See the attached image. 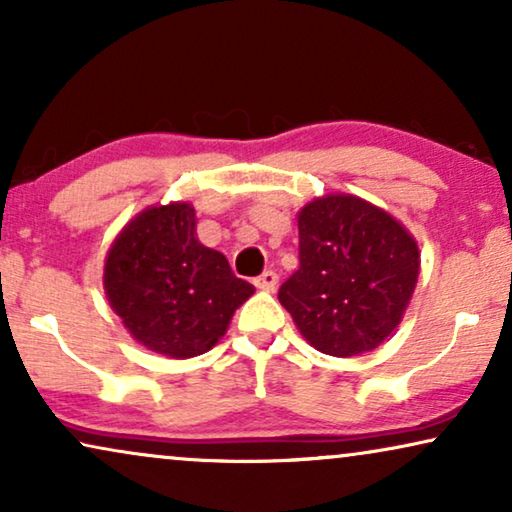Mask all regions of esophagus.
I'll list each match as a JSON object with an SVG mask.
<instances>
[{
	"label": "esophagus",
	"instance_id": "34e87169",
	"mask_svg": "<svg viewBox=\"0 0 512 512\" xmlns=\"http://www.w3.org/2000/svg\"><path fill=\"white\" fill-rule=\"evenodd\" d=\"M254 286H256V289H263V291H275V286H277V272L265 270L263 275H258V277L254 279Z\"/></svg>",
	"mask_w": 512,
	"mask_h": 512
}]
</instances>
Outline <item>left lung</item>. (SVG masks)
Wrapping results in <instances>:
<instances>
[{"label": "left lung", "instance_id": "left-lung-1", "mask_svg": "<svg viewBox=\"0 0 512 512\" xmlns=\"http://www.w3.org/2000/svg\"><path fill=\"white\" fill-rule=\"evenodd\" d=\"M300 268L279 303L321 354L373 352L401 324L419 277L415 237L356 195H326L298 212Z\"/></svg>", "mask_w": 512, "mask_h": 512}]
</instances>
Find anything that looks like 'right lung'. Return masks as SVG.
I'll list each match as a JSON object with an SVG mask.
<instances>
[{
    "label": "right lung",
    "mask_w": 512,
    "mask_h": 512,
    "mask_svg": "<svg viewBox=\"0 0 512 512\" xmlns=\"http://www.w3.org/2000/svg\"><path fill=\"white\" fill-rule=\"evenodd\" d=\"M109 305L132 338L170 359L212 349L254 286L235 277L221 251L195 237L188 202L149 207L111 244L104 261Z\"/></svg>",
    "instance_id": "right-lung-1"
}]
</instances>
